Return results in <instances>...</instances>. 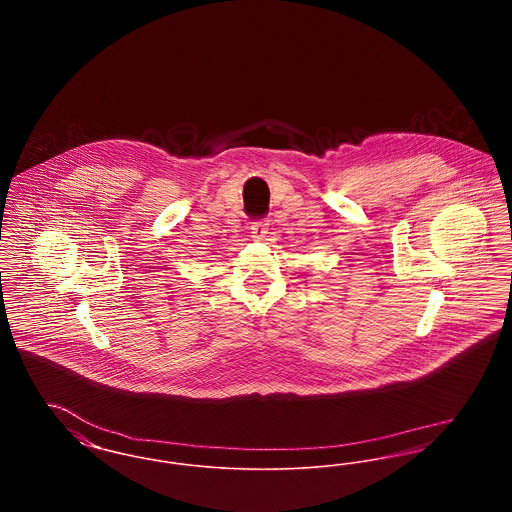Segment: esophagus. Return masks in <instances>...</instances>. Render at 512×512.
<instances>
[{
    "label": "esophagus",
    "instance_id": "1",
    "mask_svg": "<svg viewBox=\"0 0 512 512\" xmlns=\"http://www.w3.org/2000/svg\"><path fill=\"white\" fill-rule=\"evenodd\" d=\"M268 234V222H255L253 226H251V238L255 240V242H261V240H265Z\"/></svg>",
    "mask_w": 512,
    "mask_h": 512
}]
</instances>
